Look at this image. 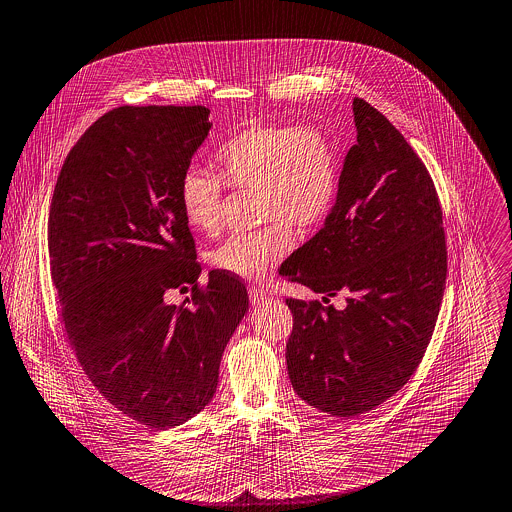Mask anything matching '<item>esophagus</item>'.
<instances>
[{
	"label": "esophagus",
	"mask_w": 512,
	"mask_h": 512,
	"mask_svg": "<svg viewBox=\"0 0 512 512\" xmlns=\"http://www.w3.org/2000/svg\"><path fill=\"white\" fill-rule=\"evenodd\" d=\"M267 297H269V295H267L263 289H259V287H251V289H249V301H251V305H261Z\"/></svg>",
	"instance_id": "obj_1"
}]
</instances>
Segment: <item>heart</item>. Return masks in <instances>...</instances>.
<instances>
[{"label": "heart", "mask_w": 512, "mask_h": 512, "mask_svg": "<svg viewBox=\"0 0 512 512\" xmlns=\"http://www.w3.org/2000/svg\"><path fill=\"white\" fill-rule=\"evenodd\" d=\"M217 175L187 167L179 177V205L199 233L215 235L223 223V187L257 191L263 229L237 233L211 253L227 275L261 281L295 247V231H315L333 213L341 193V153L315 125H249L213 153Z\"/></svg>", "instance_id": "heart-1"}]
</instances>
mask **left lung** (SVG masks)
Listing matches in <instances>:
<instances>
[{
    "label": "left lung",
    "mask_w": 512,
    "mask_h": 512,
    "mask_svg": "<svg viewBox=\"0 0 512 512\" xmlns=\"http://www.w3.org/2000/svg\"><path fill=\"white\" fill-rule=\"evenodd\" d=\"M353 113L357 143L339 201L279 271L327 297L347 293L343 311L287 299L291 385L333 417L363 415L405 387L433 337L447 281L443 209L425 163L371 103L357 97Z\"/></svg>",
    "instance_id": "1"
}]
</instances>
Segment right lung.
Listing matches in <instances>:
<instances>
[{
  "instance_id": "add662e5",
  "label": "right lung",
  "mask_w": 512,
  "mask_h": 512,
  "mask_svg": "<svg viewBox=\"0 0 512 512\" xmlns=\"http://www.w3.org/2000/svg\"><path fill=\"white\" fill-rule=\"evenodd\" d=\"M203 105H123L67 153L47 217L51 283L77 363L117 411L169 429L213 397L221 355L249 309L221 271L199 283L179 177L207 137ZM191 290L181 306L162 295Z\"/></svg>"
}]
</instances>
